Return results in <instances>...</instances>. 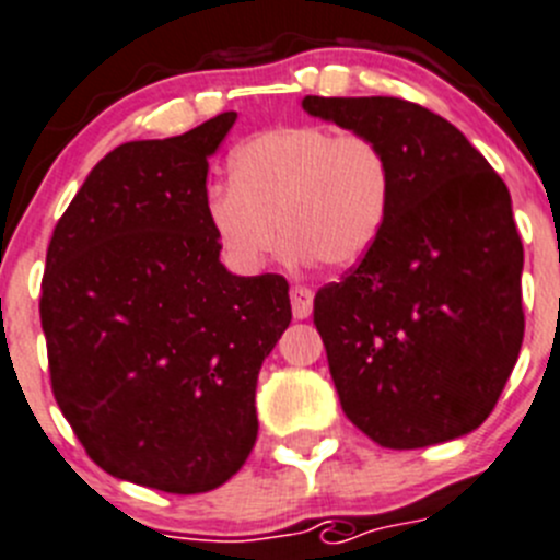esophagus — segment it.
Returning a JSON list of instances; mask_svg holds the SVG:
<instances>
[{
  "instance_id": "1",
  "label": "esophagus",
  "mask_w": 560,
  "mask_h": 560,
  "mask_svg": "<svg viewBox=\"0 0 560 560\" xmlns=\"http://www.w3.org/2000/svg\"><path fill=\"white\" fill-rule=\"evenodd\" d=\"M290 298H292V315L298 317V320H306V317L312 315V304H315V292L310 290V287H292L290 290Z\"/></svg>"
}]
</instances>
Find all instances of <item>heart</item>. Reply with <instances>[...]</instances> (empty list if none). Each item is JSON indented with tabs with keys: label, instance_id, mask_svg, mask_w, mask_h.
I'll return each instance as SVG.
<instances>
[{
	"label": "heart",
	"instance_id": "b5f03b06",
	"mask_svg": "<svg viewBox=\"0 0 560 560\" xmlns=\"http://www.w3.org/2000/svg\"><path fill=\"white\" fill-rule=\"evenodd\" d=\"M229 176V185L209 187L203 212L243 270L262 268L279 248V228L295 259L353 268L389 215V160L375 140L357 132L312 124L268 129L234 149Z\"/></svg>",
	"mask_w": 560,
	"mask_h": 560
}]
</instances>
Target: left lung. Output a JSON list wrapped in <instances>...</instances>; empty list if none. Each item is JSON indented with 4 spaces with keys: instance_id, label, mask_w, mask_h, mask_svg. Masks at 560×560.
<instances>
[{
    "instance_id": "1",
    "label": "left lung",
    "mask_w": 560,
    "mask_h": 560,
    "mask_svg": "<svg viewBox=\"0 0 560 560\" xmlns=\"http://www.w3.org/2000/svg\"><path fill=\"white\" fill-rule=\"evenodd\" d=\"M304 109L375 140L392 168L381 237L315 295L342 411L392 451L475 431L525 337L509 187L451 121L415 102L306 96Z\"/></svg>"
}]
</instances>
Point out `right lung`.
<instances>
[{
    "label": "right lung",
    "mask_w": 560,
    "mask_h": 560,
    "mask_svg": "<svg viewBox=\"0 0 560 560\" xmlns=\"http://www.w3.org/2000/svg\"><path fill=\"white\" fill-rule=\"evenodd\" d=\"M221 113L109 151L46 250L51 392L113 478L171 494L226 483L256 442V378L290 326L284 276H234L207 223Z\"/></svg>",
    "instance_id": "add662e5"
}]
</instances>
